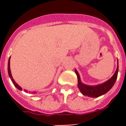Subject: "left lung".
Wrapping results in <instances>:
<instances>
[{"label": "left lung", "mask_w": 126, "mask_h": 126, "mask_svg": "<svg viewBox=\"0 0 126 126\" xmlns=\"http://www.w3.org/2000/svg\"><path fill=\"white\" fill-rule=\"evenodd\" d=\"M118 71H119V65H118L117 62V67L115 71V73L113 75V76L110 79L107 81L106 82L102 83V84H98L96 86H89L86 84H83L81 81L79 74L78 72L75 69V73L78 77V86L80 92L81 93L86 96H90V97H98V96L103 95L107 93L109 90H110L115 84L117 78Z\"/></svg>", "instance_id": "1"}]
</instances>
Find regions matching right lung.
Here are the masks:
<instances>
[{"mask_svg": "<svg viewBox=\"0 0 126 126\" xmlns=\"http://www.w3.org/2000/svg\"><path fill=\"white\" fill-rule=\"evenodd\" d=\"M10 57H9V61H8V68H7V70H8V74H9V77H10V78H11V81H12V82H13V84H14V85L18 89V90H23V89H22V88H21V87H20L19 86L18 84H17V83H16L15 81H14V79L13 78V76H12V74H11V69H10ZM25 92H27V91H26V90H25ZM33 93H35V92H33Z\"/></svg>", "mask_w": 126, "mask_h": 126, "instance_id": "1", "label": "right lung"}]
</instances>
